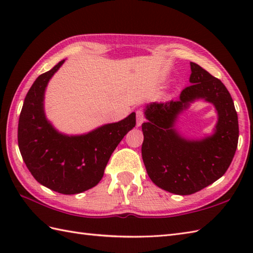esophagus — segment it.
<instances>
[{
    "label": "esophagus",
    "instance_id": "1",
    "mask_svg": "<svg viewBox=\"0 0 253 253\" xmlns=\"http://www.w3.org/2000/svg\"><path fill=\"white\" fill-rule=\"evenodd\" d=\"M143 121H144V118H143V113H142V111L138 110V111H137V122H136V125H137V127L141 126V125H142V123H143Z\"/></svg>",
    "mask_w": 253,
    "mask_h": 253
}]
</instances>
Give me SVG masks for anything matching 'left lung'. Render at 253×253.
Masks as SVG:
<instances>
[{
  "instance_id": "left-lung-1",
  "label": "left lung",
  "mask_w": 253,
  "mask_h": 253,
  "mask_svg": "<svg viewBox=\"0 0 253 253\" xmlns=\"http://www.w3.org/2000/svg\"><path fill=\"white\" fill-rule=\"evenodd\" d=\"M190 85L178 101L147 104L142 124V160L147 173L161 189L175 195H192L213 184L229 168L237 149L238 116L230 93L221 80L196 63H190ZM197 99L214 105L218 123L212 135L189 139L176 129L181 113Z\"/></svg>"
}]
</instances>
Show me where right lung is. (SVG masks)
I'll use <instances>...</instances> for the list:
<instances>
[{
  "label": "right lung",
  "instance_id": "add662e5",
  "mask_svg": "<svg viewBox=\"0 0 253 253\" xmlns=\"http://www.w3.org/2000/svg\"><path fill=\"white\" fill-rule=\"evenodd\" d=\"M64 62L40 75L27 93L18 122V147L38 182L63 195H76L99 184L113 151L135 127L136 114L84 135L58 131L45 116L44 93Z\"/></svg>",
  "mask_w": 253,
  "mask_h": 253
}]
</instances>
